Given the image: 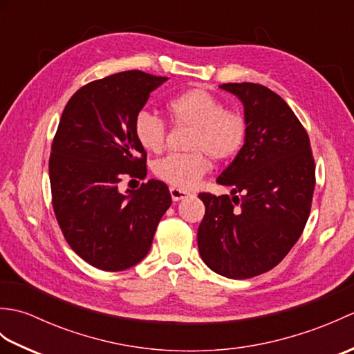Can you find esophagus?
Returning a JSON list of instances; mask_svg holds the SVG:
<instances>
[{"instance_id": "1", "label": "esophagus", "mask_w": 354, "mask_h": 354, "mask_svg": "<svg viewBox=\"0 0 354 354\" xmlns=\"http://www.w3.org/2000/svg\"><path fill=\"white\" fill-rule=\"evenodd\" d=\"M170 196H171V199L175 201V202H178V201H181V199H185L187 196H189V193L187 192H184V190H179V189H175V187H170Z\"/></svg>"}]
</instances>
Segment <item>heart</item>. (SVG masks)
I'll use <instances>...</instances> for the list:
<instances>
[{
  "instance_id": "obj_1",
  "label": "heart",
  "mask_w": 354,
  "mask_h": 354,
  "mask_svg": "<svg viewBox=\"0 0 354 354\" xmlns=\"http://www.w3.org/2000/svg\"><path fill=\"white\" fill-rule=\"evenodd\" d=\"M167 111L173 124L190 127L184 155H169L153 164L156 178L179 190L193 189L214 162L234 158L243 147L248 123L242 112L223 108V103L208 89L196 86L178 94L169 102ZM135 138L150 153H160L167 140L164 120L141 111L133 122Z\"/></svg>"
}]
</instances>
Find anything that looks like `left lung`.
I'll list each match as a JSON object with an SVG mask.
<instances>
[{"label":"left lung","instance_id":"1","mask_svg":"<svg viewBox=\"0 0 354 354\" xmlns=\"http://www.w3.org/2000/svg\"><path fill=\"white\" fill-rule=\"evenodd\" d=\"M243 103V147L217 183L231 196L199 193L205 216L198 230L205 265L243 280L268 272L301 236L315 190V161L303 124L280 95L250 84H223Z\"/></svg>","mask_w":354,"mask_h":354}]
</instances>
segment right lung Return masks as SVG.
Listing matches in <instances>:
<instances>
[{"instance_id": "right-lung-1", "label": "right lung", "mask_w": 354, "mask_h": 354, "mask_svg": "<svg viewBox=\"0 0 354 354\" xmlns=\"http://www.w3.org/2000/svg\"><path fill=\"white\" fill-rule=\"evenodd\" d=\"M167 77L138 70L89 82L62 112L48 161L51 202L71 250L102 270H124L146 257L171 204L167 185L149 179L122 193L123 178L146 176V150L133 122Z\"/></svg>"}]
</instances>
